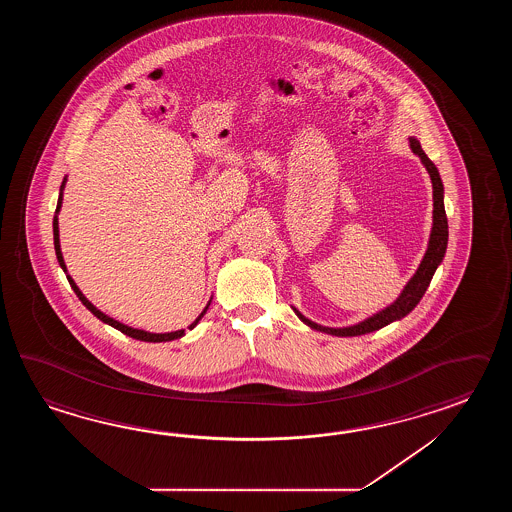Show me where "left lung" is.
Listing matches in <instances>:
<instances>
[{"instance_id":"1","label":"left lung","mask_w":512,"mask_h":512,"mask_svg":"<svg viewBox=\"0 0 512 512\" xmlns=\"http://www.w3.org/2000/svg\"><path fill=\"white\" fill-rule=\"evenodd\" d=\"M410 146H412L415 155L421 157V161L425 164L426 170L430 174V179H432V186H434V227H432V234H430V241H428V251H426L425 258L421 261L419 269L415 272L414 278L406 283L403 293L390 307L382 309L381 313L371 316V318L360 322L357 326L340 327V329L318 326L315 322H311L309 318H305L300 311L294 309V313L307 326L318 329V331H324V333H329V335H335V337L366 335V333H371V331H377L381 327L388 326L393 320H399V318L408 315L415 305L419 304L423 294L426 293L428 285L432 282V276H434L437 265L445 258L446 243H448V221H446L445 203H443V183H441V177H439L435 164L428 159V155L423 152L421 144L414 137L410 139Z\"/></svg>"}]
</instances>
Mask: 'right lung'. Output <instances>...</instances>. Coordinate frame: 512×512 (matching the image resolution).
<instances>
[{"label":"right lung","mask_w":512,"mask_h":512,"mask_svg":"<svg viewBox=\"0 0 512 512\" xmlns=\"http://www.w3.org/2000/svg\"><path fill=\"white\" fill-rule=\"evenodd\" d=\"M66 183V181H64ZM64 183H62V188H64ZM62 188H60V197H58V205H56V214L60 212V207H62ZM53 232H55V251L56 258H58V263H60V267L64 269L66 272V263H64V258H62V251H60V240H58V218L53 219ZM67 280H69V285L73 287V291L78 296V300L82 302V304L86 305L87 309L93 313V315L100 318L104 324H109L111 327H115V329H119L120 333H124V335H128L131 338H137V340H144V342H168V340H175V338L183 337L185 335V329H181V331H174V333H148V331H142V329H133V327L124 326V324H120L117 320H113V318H109L108 315H104L102 311H98L95 305L91 304L89 300H87L84 294L80 293V289L77 287V283L73 282V278L71 276H67ZM207 307L203 309V313L197 316L196 320L190 324L188 329H192V327H196L197 322L201 320V316L207 313Z\"/></svg>","instance_id":"right-lung-1"}]
</instances>
